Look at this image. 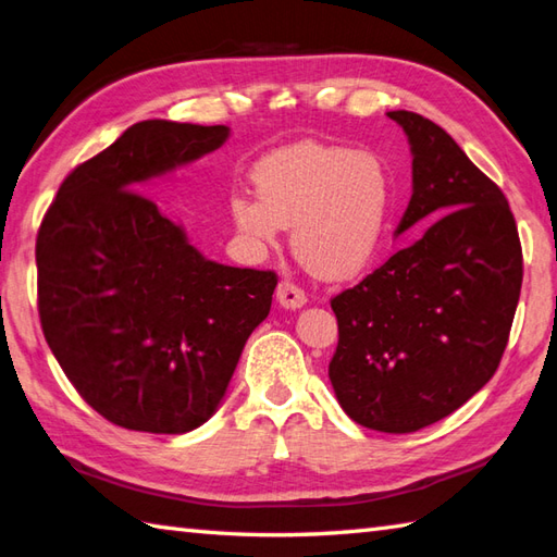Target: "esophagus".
Returning a JSON list of instances; mask_svg holds the SVG:
<instances>
[{"mask_svg":"<svg viewBox=\"0 0 557 557\" xmlns=\"http://www.w3.org/2000/svg\"><path fill=\"white\" fill-rule=\"evenodd\" d=\"M277 301L285 309H301L306 304V292L299 285H294V282L285 280L277 285Z\"/></svg>","mask_w":557,"mask_h":557,"instance_id":"obj_1","label":"esophagus"}]
</instances>
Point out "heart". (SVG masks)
<instances>
[{"label":"heart","instance_id":"1","mask_svg":"<svg viewBox=\"0 0 557 557\" xmlns=\"http://www.w3.org/2000/svg\"><path fill=\"white\" fill-rule=\"evenodd\" d=\"M248 180L256 196L234 194L230 218L251 248H272L292 227L299 263L333 282L361 275L383 253L395 188L375 152L299 140L265 152Z\"/></svg>","mask_w":557,"mask_h":557}]
</instances>
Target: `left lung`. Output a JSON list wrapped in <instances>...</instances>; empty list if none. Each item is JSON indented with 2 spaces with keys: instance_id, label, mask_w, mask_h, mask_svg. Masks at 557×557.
I'll list each match as a JSON object with an SVG mask.
<instances>
[{
  "instance_id": "1",
  "label": "left lung",
  "mask_w": 557,
  "mask_h": 557,
  "mask_svg": "<svg viewBox=\"0 0 557 557\" xmlns=\"http://www.w3.org/2000/svg\"><path fill=\"white\" fill-rule=\"evenodd\" d=\"M387 116L413 156L397 234L431 224L330 301L339 339L327 375L349 419L413 433L449 417L498 371L524 265L498 184L431 120L407 110Z\"/></svg>"
}]
</instances>
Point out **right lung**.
<instances>
[{
	"mask_svg": "<svg viewBox=\"0 0 557 557\" xmlns=\"http://www.w3.org/2000/svg\"><path fill=\"white\" fill-rule=\"evenodd\" d=\"M227 136V126L138 122L66 176L38 230L47 345L76 393L122 429L206 423L270 313L275 272L203 258L140 194Z\"/></svg>",
	"mask_w": 557,
	"mask_h": 557,
	"instance_id": "right-lung-1",
	"label": "right lung"
}]
</instances>
